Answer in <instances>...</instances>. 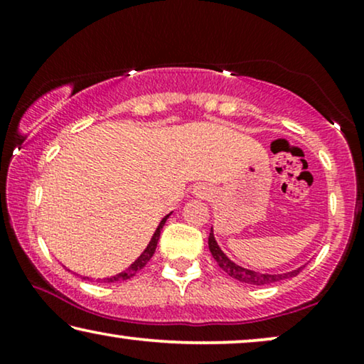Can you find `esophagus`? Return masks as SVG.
<instances>
[{"label":"esophagus","mask_w":364,"mask_h":364,"mask_svg":"<svg viewBox=\"0 0 364 364\" xmlns=\"http://www.w3.org/2000/svg\"><path fill=\"white\" fill-rule=\"evenodd\" d=\"M196 192H197L198 197H203V198L208 197V188H205V187H198Z\"/></svg>","instance_id":"34e87169"}]
</instances>
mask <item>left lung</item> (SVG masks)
<instances>
[{"mask_svg":"<svg viewBox=\"0 0 364 364\" xmlns=\"http://www.w3.org/2000/svg\"><path fill=\"white\" fill-rule=\"evenodd\" d=\"M208 248H210L212 257L215 258L218 267H220L223 272H227L228 275H230L232 278H235V280H238V282L248 283V285H258V287L272 285V283H277L280 280H287V278L296 277L303 268V267H300V268H296V270H293V272L280 273V275H270V273H260V272L248 270V268L238 267L230 260V258L225 255V253L220 250V247L217 245L215 237H213L212 230H210V235H208Z\"/></svg>","mask_w":364,"mask_h":364,"instance_id":"1","label":"left lung"}]
</instances>
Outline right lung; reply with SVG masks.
Listing matches in <instances>:
<instances>
[{
	"instance_id": "right-lung-1",
	"label": "right lung",
	"mask_w": 364,
	"mask_h": 364,
	"mask_svg": "<svg viewBox=\"0 0 364 364\" xmlns=\"http://www.w3.org/2000/svg\"><path fill=\"white\" fill-rule=\"evenodd\" d=\"M168 215H171V213H168ZM168 215H166V217L162 218L161 223H159V227H157L156 233H154L152 238H151V242H149V245H147L146 250H144L142 255L139 257L137 260L134 262L132 265L127 268V270L121 272V273H119V275H116V277H111V278H104V280H101V282H122V280H129V278H132L134 275H136V273H137L139 270H142V268L147 265V262L151 260V258H152L154 252H156V248H157V242H159V237H161V230H162L164 223H166V220H167V218H168Z\"/></svg>"
}]
</instances>
